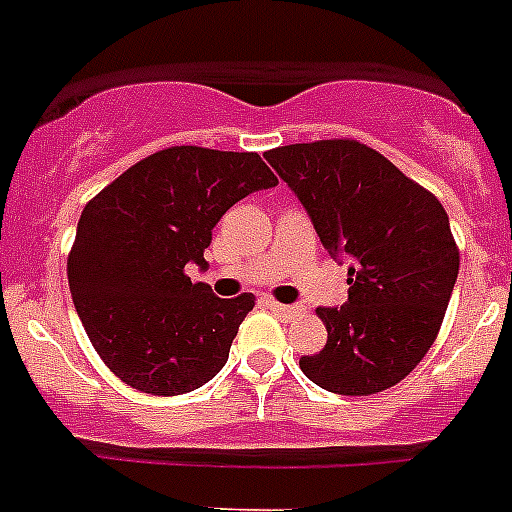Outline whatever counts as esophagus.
<instances>
[{"instance_id":"1","label":"esophagus","mask_w":512,"mask_h":512,"mask_svg":"<svg viewBox=\"0 0 512 512\" xmlns=\"http://www.w3.org/2000/svg\"><path fill=\"white\" fill-rule=\"evenodd\" d=\"M264 305L269 307V310H274V312H277L279 318H284V320H295V318H300V315H302V310H300V307L282 305V302L271 300V297H266V300H264Z\"/></svg>"}]
</instances>
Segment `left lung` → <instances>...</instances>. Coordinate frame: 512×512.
I'll list each match as a JSON object with an SVG mask.
<instances>
[{
  "instance_id": "8db88e82",
  "label": "left lung",
  "mask_w": 512,
  "mask_h": 512,
  "mask_svg": "<svg viewBox=\"0 0 512 512\" xmlns=\"http://www.w3.org/2000/svg\"><path fill=\"white\" fill-rule=\"evenodd\" d=\"M295 192L333 259H351L348 302L318 307L323 351L302 356L310 382L374 395L408 377L438 336L459 274L441 202L356 140L295 143L264 153Z\"/></svg>"
}]
</instances>
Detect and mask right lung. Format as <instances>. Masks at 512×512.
Returning <instances> with one entry per match:
<instances>
[{"label":"right lung","mask_w":512,"mask_h":512,"mask_svg":"<svg viewBox=\"0 0 512 512\" xmlns=\"http://www.w3.org/2000/svg\"><path fill=\"white\" fill-rule=\"evenodd\" d=\"M277 184L259 153L174 146L130 166L84 207L69 287L115 377L171 397L223 369L256 300H220L187 266L205 269L212 228L235 202Z\"/></svg>","instance_id":"right-lung-1"}]
</instances>
